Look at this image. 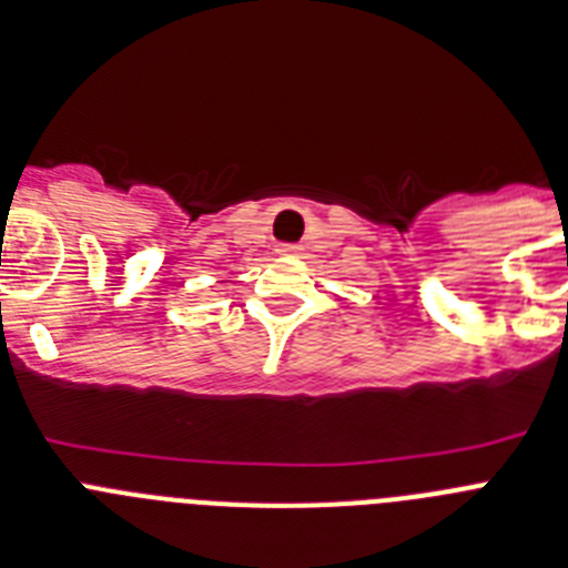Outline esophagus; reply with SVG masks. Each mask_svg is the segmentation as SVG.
<instances>
[{
    "mask_svg": "<svg viewBox=\"0 0 568 568\" xmlns=\"http://www.w3.org/2000/svg\"><path fill=\"white\" fill-rule=\"evenodd\" d=\"M277 254H283V257H296V254H300V246H294V243H280Z\"/></svg>",
    "mask_w": 568,
    "mask_h": 568,
    "instance_id": "obj_1",
    "label": "esophagus"
}]
</instances>
